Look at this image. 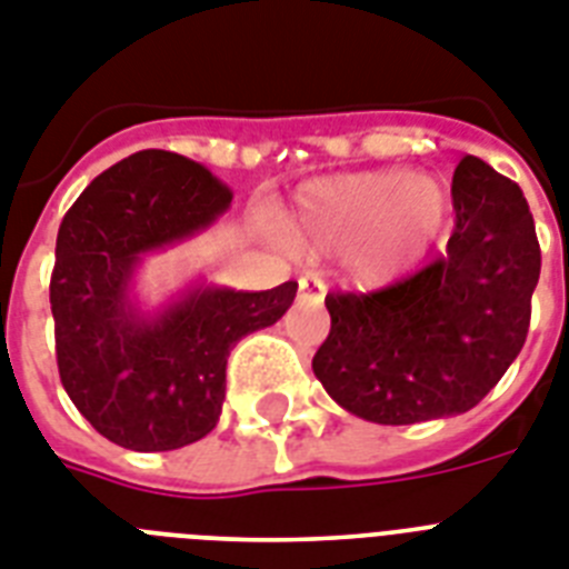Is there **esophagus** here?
<instances>
[{
  "instance_id": "obj_1",
  "label": "esophagus",
  "mask_w": 569,
  "mask_h": 569,
  "mask_svg": "<svg viewBox=\"0 0 569 569\" xmlns=\"http://www.w3.org/2000/svg\"><path fill=\"white\" fill-rule=\"evenodd\" d=\"M327 286L321 277L316 274H303L298 280V300L300 303H309V307H321L325 303Z\"/></svg>"
}]
</instances>
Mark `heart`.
<instances>
[{"label":"heart","instance_id":"heart-1","mask_svg":"<svg viewBox=\"0 0 569 569\" xmlns=\"http://www.w3.org/2000/svg\"><path fill=\"white\" fill-rule=\"evenodd\" d=\"M452 198L445 183L412 169H373L309 180L283 212V230L309 251H339L365 286L415 269L445 233Z\"/></svg>","mask_w":569,"mask_h":569}]
</instances>
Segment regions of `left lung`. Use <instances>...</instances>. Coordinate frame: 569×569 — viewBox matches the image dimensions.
<instances>
[{
    "label": "left lung",
    "instance_id": "8db88e82",
    "mask_svg": "<svg viewBox=\"0 0 569 569\" xmlns=\"http://www.w3.org/2000/svg\"><path fill=\"white\" fill-rule=\"evenodd\" d=\"M456 230L418 274L371 295H327L312 359L327 395L403 427L473 409L509 371L532 316L540 248L523 192L468 154L452 174Z\"/></svg>",
    "mask_w": 569,
    "mask_h": 569
}]
</instances>
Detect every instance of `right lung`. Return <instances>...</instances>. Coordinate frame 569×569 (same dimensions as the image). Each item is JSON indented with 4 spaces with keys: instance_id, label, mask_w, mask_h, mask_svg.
Instances as JSON below:
<instances>
[{
    "instance_id": "add662e5",
    "label": "right lung",
    "mask_w": 569,
    "mask_h": 569,
    "mask_svg": "<svg viewBox=\"0 0 569 569\" xmlns=\"http://www.w3.org/2000/svg\"><path fill=\"white\" fill-rule=\"evenodd\" d=\"M230 198L207 166L149 149L101 172L60 221L49 286L60 382L124 450H178L212 432L233 345L292 307L295 280L237 292L198 277L157 307L137 295L142 262L212 228Z\"/></svg>"
}]
</instances>
